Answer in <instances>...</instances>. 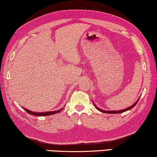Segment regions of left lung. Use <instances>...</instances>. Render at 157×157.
I'll list each match as a JSON object with an SVG mask.
<instances>
[{"label":"left lung","instance_id":"left-lung-1","mask_svg":"<svg viewBox=\"0 0 157 157\" xmlns=\"http://www.w3.org/2000/svg\"><path fill=\"white\" fill-rule=\"evenodd\" d=\"M138 100H139V99L138 100H137L136 102H135L133 105H131V107H128V108H126V109H122V110H119V111H107V110H103V109H100V108L99 107H98L97 106H96V105L95 103H94L93 102V105H94V106H95V108L96 109H97L98 111H100V112H102V113H106V114H119V113H123V112H126V111H128V110H130V109H131L132 108H133L136 105V104L137 103V102H138Z\"/></svg>","mask_w":157,"mask_h":157}]
</instances>
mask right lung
Returning <instances> with one entry per match:
<instances>
[{
	"instance_id": "right-lung-1",
	"label": "right lung",
	"mask_w": 157,
	"mask_h": 157,
	"mask_svg": "<svg viewBox=\"0 0 157 157\" xmlns=\"http://www.w3.org/2000/svg\"><path fill=\"white\" fill-rule=\"evenodd\" d=\"M23 109H25L28 114H29L31 115H34V116H37V117H43V116H49V115H52V114H57V113H59V112L63 109V108L60 109L57 111H52V112H31V111L26 109L25 108L23 107Z\"/></svg>"
}]
</instances>
